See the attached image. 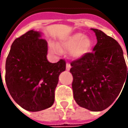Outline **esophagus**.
<instances>
[{
    "label": "esophagus",
    "instance_id": "1",
    "mask_svg": "<svg viewBox=\"0 0 128 128\" xmlns=\"http://www.w3.org/2000/svg\"><path fill=\"white\" fill-rule=\"evenodd\" d=\"M70 68H71V66H70V63H66V70H70Z\"/></svg>",
    "mask_w": 128,
    "mask_h": 128
}]
</instances>
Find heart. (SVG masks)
<instances>
[{"label":"heart","mask_w":128,"mask_h":128,"mask_svg":"<svg viewBox=\"0 0 128 128\" xmlns=\"http://www.w3.org/2000/svg\"><path fill=\"white\" fill-rule=\"evenodd\" d=\"M90 40L84 37L82 33H76L62 40L59 48L55 43H50V50L54 53H60L62 50H70V55L74 58H79L89 50L90 48Z\"/></svg>","instance_id":"heart-1"}]
</instances>
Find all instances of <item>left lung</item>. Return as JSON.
<instances>
[{
    "instance_id": "8db88e82",
    "label": "left lung",
    "mask_w": 128,
    "mask_h": 128,
    "mask_svg": "<svg viewBox=\"0 0 128 128\" xmlns=\"http://www.w3.org/2000/svg\"><path fill=\"white\" fill-rule=\"evenodd\" d=\"M91 30L96 33V45L92 51L70 62V72L73 78L72 88L77 104L89 110L101 111L120 95L128 79V68L127 72L119 43L100 30Z\"/></svg>"
}]
</instances>
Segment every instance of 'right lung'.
<instances>
[{"label":"right lung","mask_w":128,"mask_h":128,"mask_svg":"<svg viewBox=\"0 0 128 128\" xmlns=\"http://www.w3.org/2000/svg\"><path fill=\"white\" fill-rule=\"evenodd\" d=\"M48 43L31 30L12 42L6 62V82L12 99L31 112L51 107L60 72L66 63L47 60Z\"/></svg>","instance_id":"1"}]
</instances>
